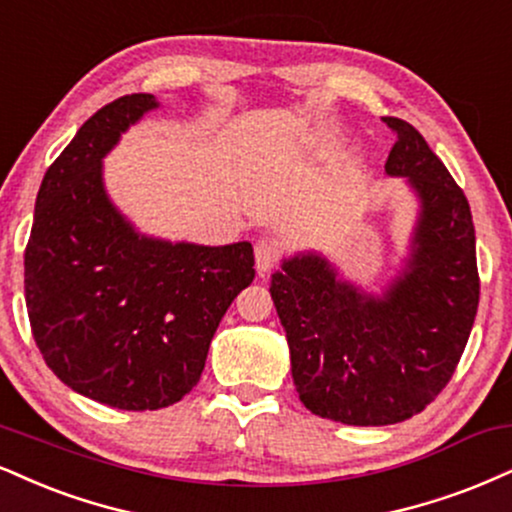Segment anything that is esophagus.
Returning a JSON list of instances; mask_svg holds the SVG:
<instances>
[{
	"label": "esophagus",
	"instance_id": "34e87169",
	"mask_svg": "<svg viewBox=\"0 0 512 512\" xmlns=\"http://www.w3.org/2000/svg\"><path fill=\"white\" fill-rule=\"evenodd\" d=\"M276 260H279V248L272 243V240L262 238L255 243V267L260 274H267L269 269L274 267Z\"/></svg>",
	"mask_w": 512,
	"mask_h": 512
}]
</instances>
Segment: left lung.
Instances as JSON below:
<instances>
[{"label":"left lung","instance_id":"8db88e82","mask_svg":"<svg viewBox=\"0 0 512 512\" xmlns=\"http://www.w3.org/2000/svg\"><path fill=\"white\" fill-rule=\"evenodd\" d=\"M384 121L396 133L386 176L403 178L415 200L396 272L377 293L324 252L298 250L269 286L300 400L353 427L396 424L427 408L453 377L479 305L465 193L408 121Z\"/></svg>","mask_w":512,"mask_h":512}]
</instances>
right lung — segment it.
Returning a JSON list of instances; mask_svg holds the SVG:
<instances>
[{
	"label": "right lung",
	"instance_id": "right-lung-1",
	"mask_svg": "<svg viewBox=\"0 0 512 512\" xmlns=\"http://www.w3.org/2000/svg\"><path fill=\"white\" fill-rule=\"evenodd\" d=\"M155 95L114 100L47 169L26 248V305L47 367L119 410L174 405L200 381L214 331L255 279L248 240L197 245L143 233L116 207L104 157Z\"/></svg>",
	"mask_w": 512,
	"mask_h": 512
}]
</instances>
